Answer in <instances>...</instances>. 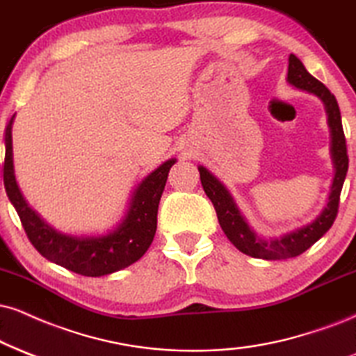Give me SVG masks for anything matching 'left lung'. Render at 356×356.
Returning a JSON list of instances; mask_svg holds the SVG:
<instances>
[{
    "label": "left lung",
    "instance_id": "1",
    "mask_svg": "<svg viewBox=\"0 0 356 356\" xmlns=\"http://www.w3.org/2000/svg\"><path fill=\"white\" fill-rule=\"evenodd\" d=\"M287 82L300 90L315 94L325 104L328 115V127L332 131V158L335 165V178L332 183V191L328 196V203L320 216L299 229L287 232L274 239H262L249 227L238 206L219 179L209 173L204 166H200V178L203 190L216 209L218 221L222 231L241 252L251 257L267 259V261H279V259H291L300 256L310 245L317 243L325 232L330 229L339 213L340 193L343 186L346 171H348V153H346V140L341 127V115L335 95L327 89L322 82L317 81L312 74L307 72L302 60L297 56H289V72Z\"/></svg>",
    "mask_w": 356,
    "mask_h": 356
}]
</instances>
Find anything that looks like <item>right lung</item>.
<instances>
[{
	"mask_svg": "<svg viewBox=\"0 0 356 356\" xmlns=\"http://www.w3.org/2000/svg\"><path fill=\"white\" fill-rule=\"evenodd\" d=\"M15 115L4 134L3 181L4 190L21 219L26 236L36 251L56 264L87 277H100L112 274L137 262L150 248L156 232V214L161 193L165 190L168 171L175 165V158L161 163L137 186L131 196L129 211L115 229L105 236H67L52 229L29 208L17 188L13 170V138L11 129Z\"/></svg>",
	"mask_w": 356,
	"mask_h": 356,
	"instance_id": "add662e5",
	"label": "right lung"
}]
</instances>
